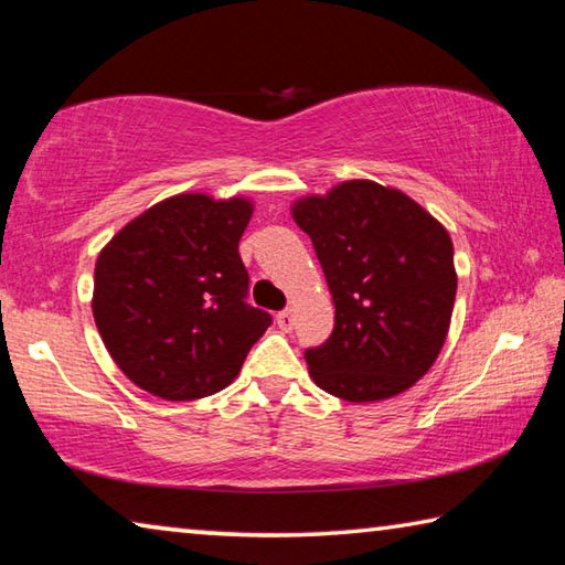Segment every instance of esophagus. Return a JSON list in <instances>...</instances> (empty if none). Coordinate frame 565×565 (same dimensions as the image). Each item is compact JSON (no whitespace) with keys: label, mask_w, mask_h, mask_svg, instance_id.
Listing matches in <instances>:
<instances>
[{"label":"esophagus","mask_w":565,"mask_h":565,"mask_svg":"<svg viewBox=\"0 0 565 565\" xmlns=\"http://www.w3.org/2000/svg\"><path fill=\"white\" fill-rule=\"evenodd\" d=\"M275 320H277V326H280V330H292V326H295V316H292V310H282V312H277Z\"/></svg>","instance_id":"obj_1"}]
</instances>
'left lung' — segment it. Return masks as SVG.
Listing matches in <instances>:
<instances>
[{
    "mask_svg": "<svg viewBox=\"0 0 565 565\" xmlns=\"http://www.w3.org/2000/svg\"><path fill=\"white\" fill-rule=\"evenodd\" d=\"M335 305V328L305 353L310 377L348 403L387 401L436 363L458 275L448 230L413 198L348 180L292 202Z\"/></svg>",
    "mask_w": 565,
    "mask_h": 565,
    "instance_id": "8db88e82",
    "label": "left lung"
}]
</instances>
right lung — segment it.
<instances>
[{
	"label": "right lung",
	"instance_id": "obj_1",
	"mask_svg": "<svg viewBox=\"0 0 565 565\" xmlns=\"http://www.w3.org/2000/svg\"><path fill=\"white\" fill-rule=\"evenodd\" d=\"M253 200L180 192L99 249L92 316L117 367L162 401H198L235 381L270 326L249 308L237 253Z\"/></svg>",
	"mask_w": 565,
	"mask_h": 565
}]
</instances>
